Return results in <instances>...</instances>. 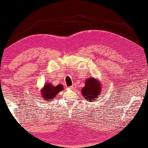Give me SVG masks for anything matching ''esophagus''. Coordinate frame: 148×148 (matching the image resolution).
I'll use <instances>...</instances> for the list:
<instances>
[{
    "instance_id": "esophagus-1",
    "label": "esophagus",
    "mask_w": 148,
    "mask_h": 148,
    "mask_svg": "<svg viewBox=\"0 0 148 148\" xmlns=\"http://www.w3.org/2000/svg\"><path fill=\"white\" fill-rule=\"evenodd\" d=\"M76 85H75V84H73V85H72L71 87H70V89H75V88H76Z\"/></svg>"
}]
</instances>
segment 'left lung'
<instances>
[{
    "instance_id": "obj_1",
    "label": "left lung",
    "mask_w": 148,
    "mask_h": 148,
    "mask_svg": "<svg viewBox=\"0 0 148 148\" xmlns=\"http://www.w3.org/2000/svg\"><path fill=\"white\" fill-rule=\"evenodd\" d=\"M101 91V84L98 83V80L93 78H89L86 81V85L82 89V94L84 98L92 101L99 97Z\"/></svg>"
}]
</instances>
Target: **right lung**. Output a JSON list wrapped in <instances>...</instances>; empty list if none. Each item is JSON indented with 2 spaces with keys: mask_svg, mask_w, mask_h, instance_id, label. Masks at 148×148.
Masks as SVG:
<instances>
[{
  "mask_svg": "<svg viewBox=\"0 0 148 148\" xmlns=\"http://www.w3.org/2000/svg\"><path fill=\"white\" fill-rule=\"evenodd\" d=\"M64 87L61 85H57V86H53L52 84L49 83L45 85L44 88L41 90V96L45 101H47L50 99H53L58 93L63 90Z\"/></svg>",
  "mask_w": 148,
  "mask_h": 148,
  "instance_id": "right-lung-1",
  "label": "right lung"
}]
</instances>
